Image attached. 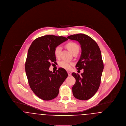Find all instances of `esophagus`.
<instances>
[{"mask_svg":"<svg viewBox=\"0 0 126 126\" xmlns=\"http://www.w3.org/2000/svg\"><path fill=\"white\" fill-rule=\"evenodd\" d=\"M67 73H68V75L69 76H71V73L70 72H67Z\"/></svg>","mask_w":126,"mask_h":126,"instance_id":"34e87169","label":"esophagus"}]
</instances>
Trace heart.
Returning <instances> with one entry per match:
<instances>
[{
  "mask_svg": "<svg viewBox=\"0 0 126 126\" xmlns=\"http://www.w3.org/2000/svg\"><path fill=\"white\" fill-rule=\"evenodd\" d=\"M66 48H67L72 54L75 53H78L79 51V47L78 45L74 42H69L66 44ZM61 51V47L60 46H58L54 49V53L55 56L59 58L60 57V53ZM72 63H69L65 60H63L60 63V66L61 67L66 70H69L71 68Z\"/></svg>",
  "mask_w": 126,
  "mask_h": 126,
  "instance_id": "b5f03b06",
  "label": "heart"
}]
</instances>
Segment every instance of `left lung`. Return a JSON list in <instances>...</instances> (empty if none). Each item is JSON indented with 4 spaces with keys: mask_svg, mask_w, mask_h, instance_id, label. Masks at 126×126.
I'll use <instances>...</instances> for the list:
<instances>
[{
    "mask_svg": "<svg viewBox=\"0 0 126 126\" xmlns=\"http://www.w3.org/2000/svg\"><path fill=\"white\" fill-rule=\"evenodd\" d=\"M67 38L80 43L82 52L76 67L77 69H84L81 76L78 73H72L76 79L73 94L78 99L87 100L95 94L101 84L103 69L101 52L95 41L87 35L79 33Z\"/></svg>",
    "mask_w": 126,
    "mask_h": 126,
    "instance_id": "1",
    "label": "left lung"
}]
</instances>
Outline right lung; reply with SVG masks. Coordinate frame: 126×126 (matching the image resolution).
I'll use <instances>...</instances> for the list:
<instances>
[{
    "instance_id": "right-lung-1",
    "label": "right lung",
    "mask_w": 126,
    "mask_h": 126,
    "mask_svg": "<svg viewBox=\"0 0 126 126\" xmlns=\"http://www.w3.org/2000/svg\"><path fill=\"white\" fill-rule=\"evenodd\" d=\"M67 39L48 35L33 41L28 51L25 69L28 83L33 92L40 99L49 101L58 96L59 89L68 74L60 67L56 72L49 71L50 62L56 63L55 48Z\"/></svg>"
}]
</instances>
